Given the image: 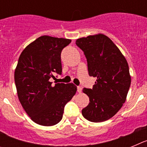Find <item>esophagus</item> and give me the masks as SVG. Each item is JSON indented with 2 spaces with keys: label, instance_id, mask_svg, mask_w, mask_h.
Instances as JSON below:
<instances>
[{
  "label": "esophagus",
  "instance_id": "34e87169",
  "mask_svg": "<svg viewBox=\"0 0 147 147\" xmlns=\"http://www.w3.org/2000/svg\"><path fill=\"white\" fill-rule=\"evenodd\" d=\"M82 88H81V87L78 86L77 87V92L78 93H82Z\"/></svg>",
  "mask_w": 147,
  "mask_h": 147
}]
</instances>
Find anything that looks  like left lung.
<instances>
[{
  "mask_svg": "<svg viewBox=\"0 0 147 147\" xmlns=\"http://www.w3.org/2000/svg\"><path fill=\"white\" fill-rule=\"evenodd\" d=\"M76 44L86 57L89 75L96 77L92 89H83L90 102L82 113L92 122L108 120L126 101L131 84L128 63L119 48L102 34L77 39Z\"/></svg>",
  "mask_w": 147,
  "mask_h": 147,
  "instance_id": "1",
  "label": "left lung"
}]
</instances>
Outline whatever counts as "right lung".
<instances>
[{
    "label": "right lung",
    "mask_w": 147,
    "mask_h": 147,
    "mask_svg": "<svg viewBox=\"0 0 147 147\" xmlns=\"http://www.w3.org/2000/svg\"><path fill=\"white\" fill-rule=\"evenodd\" d=\"M71 40L41 36L22 51L15 71V82L22 107L34 122L53 126L62 119L64 107L76 92L73 83L50 82L62 74L61 52Z\"/></svg>",
    "instance_id": "obj_1"
}]
</instances>
